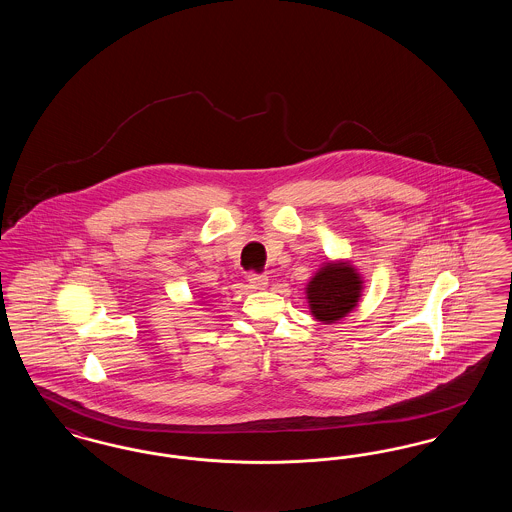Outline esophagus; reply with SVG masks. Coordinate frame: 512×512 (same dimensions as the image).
<instances>
[{"instance_id": "34e87169", "label": "esophagus", "mask_w": 512, "mask_h": 512, "mask_svg": "<svg viewBox=\"0 0 512 512\" xmlns=\"http://www.w3.org/2000/svg\"><path fill=\"white\" fill-rule=\"evenodd\" d=\"M247 282H249L251 290H267L268 288V276L265 274H249Z\"/></svg>"}]
</instances>
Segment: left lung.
Segmentation results:
<instances>
[{"label":"left lung","instance_id":"obj_1","mask_svg":"<svg viewBox=\"0 0 512 512\" xmlns=\"http://www.w3.org/2000/svg\"><path fill=\"white\" fill-rule=\"evenodd\" d=\"M363 288V274L351 261H326L305 288L309 311L322 324L338 322L359 305Z\"/></svg>","mask_w":512,"mask_h":512}]
</instances>
